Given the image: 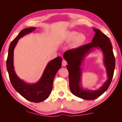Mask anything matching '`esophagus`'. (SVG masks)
Returning a JSON list of instances; mask_svg holds the SVG:
<instances>
[{
    "label": "esophagus",
    "instance_id": "1",
    "mask_svg": "<svg viewBox=\"0 0 122 122\" xmlns=\"http://www.w3.org/2000/svg\"><path fill=\"white\" fill-rule=\"evenodd\" d=\"M67 65V61H66L65 60H62V66H64V67H65V66H66Z\"/></svg>",
    "mask_w": 122,
    "mask_h": 122
}]
</instances>
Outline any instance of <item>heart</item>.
Returning a JSON list of instances; mask_svg holds the SVG:
<instances>
[{
	"instance_id": "b5f03b06",
	"label": "heart",
	"mask_w": 122,
	"mask_h": 122,
	"mask_svg": "<svg viewBox=\"0 0 122 122\" xmlns=\"http://www.w3.org/2000/svg\"><path fill=\"white\" fill-rule=\"evenodd\" d=\"M65 39L68 42L74 41V44L75 46H79L82 44L86 40V37L83 34H80L77 31H69L66 35Z\"/></svg>"
}]
</instances>
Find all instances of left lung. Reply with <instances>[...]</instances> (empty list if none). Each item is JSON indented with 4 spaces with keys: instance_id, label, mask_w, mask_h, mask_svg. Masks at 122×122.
Returning <instances> with one entry per match:
<instances>
[{
    "instance_id": "obj_1",
    "label": "left lung",
    "mask_w": 122,
    "mask_h": 122,
    "mask_svg": "<svg viewBox=\"0 0 122 122\" xmlns=\"http://www.w3.org/2000/svg\"><path fill=\"white\" fill-rule=\"evenodd\" d=\"M93 29L95 35L91 43L68 50L64 54V57L68 64L67 67L69 72L70 90L77 97L92 100L98 98L107 90L112 82L116 63L110 39L99 29ZM94 48H100L102 51L108 78L104 84L97 90H84L80 85L82 73L80 66L86 54Z\"/></svg>"
}]
</instances>
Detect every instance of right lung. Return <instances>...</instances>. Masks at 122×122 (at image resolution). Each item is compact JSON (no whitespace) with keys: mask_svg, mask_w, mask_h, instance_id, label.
Returning <instances> with one entry per match:
<instances>
[{"mask_svg":"<svg viewBox=\"0 0 122 122\" xmlns=\"http://www.w3.org/2000/svg\"><path fill=\"white\" fill-rule=\"evenodd\" d=\"M36 29V27H32L23 29L10 43L6 60V68L10 82L18 93L29 101L39 103L48 98L52 89L54 77L58 70L61 68L62 59L58 56L51 61L44 70L41 78L36 83H27L18 77L15 72L13 65L14 48L18 40Z\"/></svg>","mask_w":122,"mask_h":122,"instance_id":"obj_1","label":"right lung"}]
</instances>
